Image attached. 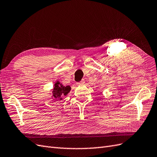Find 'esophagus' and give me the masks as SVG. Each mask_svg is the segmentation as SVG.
I'll use <instances>...</instances> for the list:
<instances>
[{
    "mask_svg": "<svg viewBox=\"0 0 157 157\" xmlns=\"http://www.w3.org/2000/svg\"><path fill=\"white\" fill-rule=\"evenodd\" d=\"M84 84V80H81V81H80V82L77 83V84H78V85H79V86H82V85H83Z\"/></svg>",
    "mask_w": 157,
    "mask_h": 157,
    "instance_id": "esophagus-1",
    "label": "esophagus"
}]
</instances>
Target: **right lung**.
Returning a JSON list of instances; mask_svg holds the SVG:
<instances>
[{
	"mask_svg": "<svg viewBox=\"0 0 157 157\" xmlns=\"http://www.w3.org/2000/svg\"><path fill=\"white\" fill-rule=\"evenodd\" d=\"M70 86H63V84L57 80L54 84L53 88L52 90V98L56 101L62 100L63 97L69 94L71 91Z\"/></svg>",
	"mask_w": 157,
	"mask_h": 157,
	"instance_id": "add662e5",
	"label": "right lung"
}]
</instances>
